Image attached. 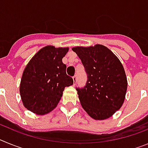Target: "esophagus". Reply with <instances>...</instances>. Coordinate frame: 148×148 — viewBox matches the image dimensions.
<instances>
[{"instance_id":"esophagus-1","label":"esophagus","mask_w":148,"mask_h":148,"mask_svg":"<svg viewBox=\"0 0 148 148\" xmlns=\"http://www.w3.org/2000/svg\"><path fill=\"white\" fill-rule=\"evenodd\" d=\"M73 82H74V84H75V83H76V82H77V76L76 75H74V76L73 77Z\"/></svg>"}]
</instances>
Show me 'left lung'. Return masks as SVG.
<instances>
[{"mask_svg": "<svg viewBox=\"0 0 148 148\" xmlns=\"http://www.w3.org/2000/svg\"><path fill=\"white\" fill-rule=\"evenodd\" d=\"M72 49L87 73L85 87L76 89L82 107L93 119L110 118L121 108L125 99L127 80L122 64L101 44Z\"/></svg>", "mask_w": 148, "mask_h": 148, "instance_id": "1", "label": "left lung"}]
</instances>
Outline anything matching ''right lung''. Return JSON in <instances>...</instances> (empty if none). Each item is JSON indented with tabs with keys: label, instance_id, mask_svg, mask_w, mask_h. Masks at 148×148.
I'll return each instance as SVG.
<instances>
[{
	"label": "right lung",
	"instance_id": "1",
	"mask_svg": "<svg viewBox=\"0 0 148 148\" xmlns=\"http://www.w3.org/2000/svg\"><path fill=\"white\" fill-rule=\"evenodd\" d=\"M68 50L69 47L46 46L29 61L20 84L21 98L27 110L40 116L47 114L57 107L65 87L73 85L62 62Z\"/></svg>",
	"mask_w": 148,
	"mask_h": 148
}]
</instances>
